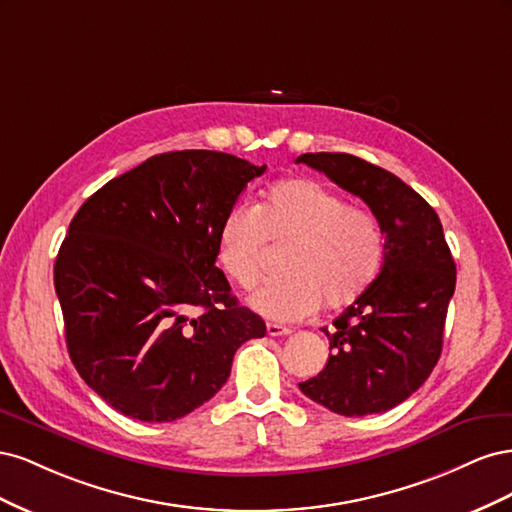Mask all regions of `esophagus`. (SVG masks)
Instances as JSON below:
<instances>
[{
	"mask_svg": "<svg viewBox=\"0 0 512 512\" xmlns=\"http://www.w3.org/2000/svg\"><path fill=\"white\" fill-rule=\"evenodd\" d=\"M267 333L271 337H280V335H290V329L280 322H267Z\"/></svg>",
	"mask_w": 512,
	"mask_h": 512,
	"instance_id": "34e87169",
	"label": "esophagus"
}]
</instances>
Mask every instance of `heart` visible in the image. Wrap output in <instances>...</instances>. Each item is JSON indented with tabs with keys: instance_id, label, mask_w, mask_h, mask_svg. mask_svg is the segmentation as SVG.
Returning a JSON list of instances; mask_svg holds the SVG:
<instances>
[{
	"instance_id": "1",
	"label": "heart",
	"mask_w": 512,
	"mask_h": 512,
	"mask_svg": "<svg viewBox=\"0 0 512 512\" xmlns=\"http://www.w3.org/2000/svg\"><path fill=\"white\" fill-rule=\"evenodd\" d=\"M267 242L286 247V275L265 282L247 301L271 320L307 318L322 301L331 312L356 303L374 286L384 262V237L374 215L305 177L275 183L258 209L237 203L226 211L215 252L237 286L258 282Z\"/></svg>"
}]
</instances>
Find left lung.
I'll use <instances>...</instances> for the list:
<instances>
[{"label":"left lung","instance_id":"obj_1","mask_svg":"<svg viewBox=\"0 0 512 512\" xmlns=\"http://www.w3.org/2000/svg\"><path fill=\"white\" fill-rule=\"evenodd\" d=\"M297 162L359 196L384 235L378 280L346 307L329 337V361L299 389L342 416L395 408L421 386L442 352L457 269L438 213L389 170L350 153H303Z\"/></svg>","mask_w":512,"mask_h":512}]
</instances>
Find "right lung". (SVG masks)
<instances>
[{
    "label": "right lung",
    "mask_w": 512,
    "mask_h": 512,
    "mask_svg": "<svg viewBox=\"0 0 512 512\" xmlns=\"http://www.w3.org/2000/svg\"><path fill=\"white\" fill-rule=\"evenodd\" d=\"M267 166L222 151L160 153L89 196L55 260L66 344L108 406L147 423L218 393L265 320L215 267L226 211Z\"/></svg>",
    "instance_id": "1"
}]
</instances>
